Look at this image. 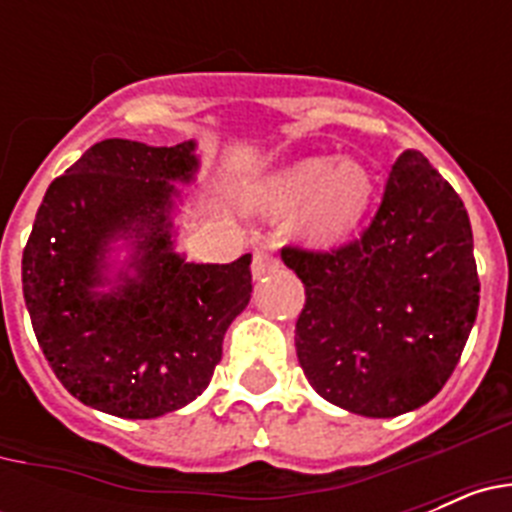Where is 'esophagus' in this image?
Instances as JSON below:
<instances>
[{
	"mask_svg": "<svg viewBox=\"0 0 512 512\" xmlns=\"http://www.w3.org/2000/svg\"><path fill=\"white\" fill-rule=\"evenodd\" d=\"M279 269V261L271 256L269 251H256L253 253V264H251V274L253 279H264L266 274Z\"/></svg>",
	"mask_w": 512,
	"mask_h": 512,
	"instance_id": "34e87169",
	"label": "esophagus"
}]
</instances>
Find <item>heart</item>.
Returning <instances> with one entry per match:
<instances>
[{"instance_id":"obj_1","label":"heart","mask_w":512,"mask_h":512,"mask_svg":"<svg viewBox=\"0 0 512 512\" xmlns=\"http://www.w3.org/2000/svg\"><path fill=\"white\" fill-rule=\"evenodd\" d=\"M372 194L374 176L359 158L310 156L266 176L253 205L266 215H287L300 207L297 235L315 246H330L361 223Z\"/></svg>"}]
</instances>
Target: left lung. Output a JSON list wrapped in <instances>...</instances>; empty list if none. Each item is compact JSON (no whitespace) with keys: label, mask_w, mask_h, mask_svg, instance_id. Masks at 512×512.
Here are the masks:
<instances>
[{"label":"left lung","mask_w":512,"mask_h":512,"mask_svg":"<svg viewBox=\"0 0 512 512\" xmlns=\"http://www.w3.org/2000/svg\"><path fill=\"white\" fill-rule=\"evenodd\" d=\"M282 261L305 284L297 359L323 400L395 418L441 392L477 318L479 279L464 202L423 153L397 156L359 241L284 248Z\"/></svg>","instance_id":"1"}]
</instances>
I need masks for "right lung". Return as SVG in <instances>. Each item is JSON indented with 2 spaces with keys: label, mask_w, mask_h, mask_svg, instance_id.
I'll use <instances>...</instances> for the list:
<instances>
[{
  "label": "right lung",
  "mask_w": 512,
  "mask_h": 512,
  "mask_svg": "<svg viewBox=\"0 0 512 512\" xmlns=\"http://www.w3.org/2000/svg\"><path fill=\"white\" fill-rule=\"evenodd\" d=\"M197 143H94L48 187L22 253L45 359L79 402L151 420L197 400L251 300V253L194 264L176 251L200 174Z\"/></svg>",
  "instance_id": "1"
}]
</instances>
